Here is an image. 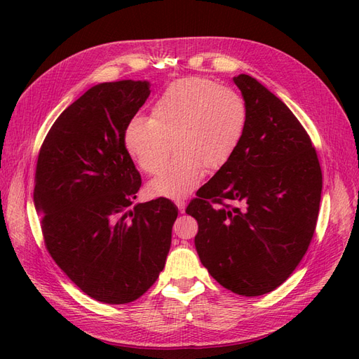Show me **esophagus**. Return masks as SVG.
Here are the masks:
<instances>
[{"mask_svg": "<svg viewBox=\"0 0 359 359\" xmlns=\"http://www.w3.org/2000/svg\"><path fill=\"white\" fill-rule=\"evenodd\" d=\"M175 205L178 206V210L181 212H184V210H186V202H184V201H175Z\"/></svg>", "mask_w": 359, "mask_h": 359, "instance_id": "obj_1", "label": "esophagus"}]
</instances>
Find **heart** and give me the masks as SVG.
Returning <instances> with one entry per match:
<instances>
[{
    "instance_id": "1",
    "label": "heart",
    "mask_w": 359,
    "mask_h": 359,
    "mask_svg": "<svg viewBox=\"0 0 359 359\" xmlns=\"http://www.w3.org/2000/svg\"><path fill=\"white\" fill-rule=\"evenodd\" d=\"M248 126L244 97L205 78L170 83L151 106L149 118L136 116L124 132L127 153L140 170L156 175L172 153L168 169L149 181L153 196L182 199L196 189L205 172L224 168L241 147Z\"/></svg>"
}]
</instances>
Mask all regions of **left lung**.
<instances>
[{"label":"left lung","instance_id":"left-lung-1","mask_svg":"<svg viewBox=\"0 0 359 359\" xmlns=\"http://www.w3.org/2000/svg\"><path fill=\"white\" fill-rule=\"evenodd\" d=\"M233 82L248 107L244 140L186 212L198 220L194 245L208 273L238 295L257 297L286 281L306 255L322 170L289 107L252 76L238 74Z\"/></svg>","mask_w":359,"mask_h":359}]
</instances>
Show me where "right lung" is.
I'll return each instance as SVG.
<instances>
[{"label": "right lung", "instance_id": "right-lung-1", "mask_svg": "<svg viewBox=\"0 0 359 359\" xmlns=\"http://www.w3.org/2000/svg\"><path fill=\"white\" fill-rule=\"evenodd\" d=\"M149 86L130 79L91 86L57 118L37 160L34 205L48 252L104 304L132 302L156 283L178 215L165 198L132 206L142 181L124 132Z\"/></svg>", "mask_w": 359, "mask_h": 359}]
</instances>
